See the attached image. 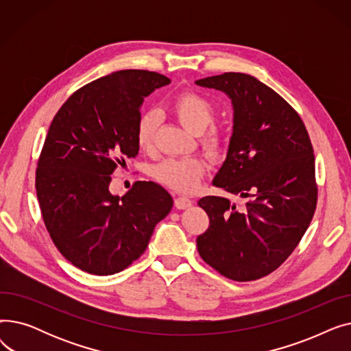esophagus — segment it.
Returning <instances> with one entry per match:
<instances>
[{"label":"esophagus","instance_id":"34e87169","mask_svg":"<svg viewBox=\"0 0 351 351\" xmlns=\"http://www.w3.org/2000/svg\"><path fill=\"white\" fill-rule=\"evenodd\" d=\"M193 202L189 199V197H185V196H179L175 199V206L176 209H188L192 206Z\"/></svg>","mask_w":351,"mask_h":351}]
</instances>
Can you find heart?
Returning a JSON list of instances; mask_svg holds the SVG:
<instances>
[{
	"mask_svg": "<svg viewBox=\"0 0 351 351\" xmlns=\"http://www.w3.org/2000/svg\"><path fill=\"white\" fill-rule=\"evenodd\" d=\"M172 112L189 132L200 135V145L212 160L222 159L228 152V141L222 131L210 128L215 121V105L197 92H183L172 104ZM159 115L155 110L143 112L135 128L136 145L142 151H149L154 146ZM206 171V163L200 158H168L151 168V176L160 185L180 193H189L197 189Z\"/></svg>",
	"mask_w": 351,
	"mask_h": 351,
	"instance_id": "b5f03b06",
	"label": "heart"
}]
</instances>
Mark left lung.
Instances as JSON below:
<instances>
[{"label":"left lung","instance_id":"8db88e82","mask_svg":"<svg viewBox=\"0 0 351 351\" xmlns=\"http://www.w3.org/2000/svg\"><path fill=\"white\" fill-rule=\"evenodd\" d=\"M222 90L233 105V134L213 185L247 199L205 196L197 205L209 228L196 239L202 259L236 282L257 280L296 249L317 204L315 155L306 126L271 88L247 73L196 81Z\"/></svg>","mask_w":351,"mask_h":351}]
</instances>
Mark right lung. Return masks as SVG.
Masks as SVG:
<instances>
[{
    "label": "right lung",
    "mask_w": 351,
    "mask_h": 351,
    "mask_svg": "<svg viewBox=\"0 0 351 351\" xmlns=\"http://www.w3.org/2000/svg\"><path fill=\"white\" fill-rule=\"evenodd\" d=\"M168 84L158 72L117 71L73 92L52 119L35 173L36 196L53 245L86 273L126 269L173 206L155 182H136L123 196L109 192L117 166L138 155L143 98Z\"/></svg>",
    "instance_id": "right-lung-1"
}]
</instances>
